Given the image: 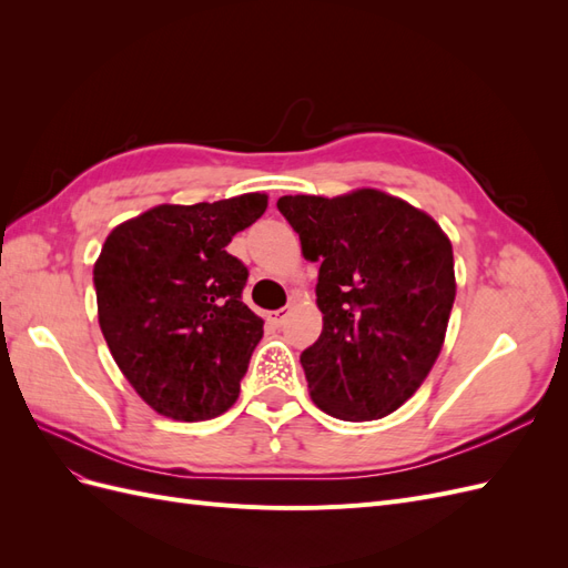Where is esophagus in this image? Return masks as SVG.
Segmentation results:
<instances>
[{"label": "esophagus", "mask_w": 568, "mask_h": 568, "mask_svg": "<svg viewBox=\"0 0 568 568\" xmlns=\"http://www.w3.org/2000/svg\"><path fill=\"white\" fill-rule=\"evenodd\" d=\"M286 317H288V307H280V311H274V313L267 315V320L272 324H277V326H282L286 322Z\"/></svg>", "instance_id": "obj_1"}]
</instances>
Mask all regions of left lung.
I'll list each match as a JSON object with an SVG mask.
<instances>
[{
    "label": "left lung",
    "mask_w": 568,
    "mask_h": 568,
    "mask_svg": "<svg viewBox=\"0 0 568 568\" xmlns=\"http://www.w3.org/2000/svg\"><path fill=\"white\" fill-rule=\"evenodd\" d=\"M280 213L320 263L322 334L301 353L326 415L382 419L412 398L443 348L455 303L450 239L434 217L376 189L282 196Z\"/></svg>",
    "instance_id": "left-lung-1"
}]
</instances>
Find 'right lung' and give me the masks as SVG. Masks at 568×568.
I'll list each match as a JSON object with an SVG mask.
<instances>
[{
  "label": "right lung",
  "mask_w": 568,
  "mask_h": 568,
  "mask_svg": "<svg viewBox=\"0 0 568 568\" xmlns=\"http://www.w3.org/2000/svg\"><path fill=\"white\" fill-rule=\"evenodd\" d=\"M265 209V194L165 203L106 236L94 263L101 334L159 415L203 422L236 403L263 320L242 301L248 267L227 244Z\"/></svg>",
  "instance_id": "right-lung-1"
}]
</instances>
